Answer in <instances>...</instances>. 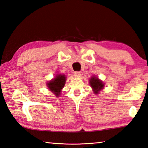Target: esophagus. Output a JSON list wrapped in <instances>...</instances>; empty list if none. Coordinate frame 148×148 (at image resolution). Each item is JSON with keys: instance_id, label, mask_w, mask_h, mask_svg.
Segmentation results:
<instances>
[{"instance_id": "esophagus-1", "label": "esophagus", "mask_w": 148, "mask_h": 148, "mask_svg": "<svg viewBox=\"0 0 148 148\" xmlns=\"http://www.w3.org/2000/svg\"><path fill=\"white\" fill-rule=\"evenodd\" d=\"M74 75L75 77H80V76H81V73H80V71H75L74 73Z\"/></svg>"}]
</instances>
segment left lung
Wrapping results in <instances>:
<instances>
[{
    "label": "left lung",
    "mask_w": 148,
    "mask_h": 148,
    "mask_svg": "<svg viewBox=\"0 0 148 148\" xmlns=\"http://www.w3.org/2000/svg\"><path fill=\"white\" fill-rule=\"evenodd\" d=\"M90 86L93 89L95 94H98L104 87V83L96 77H92L90 79Z\"/></svg>",
    "instance_id": "8db88e82"
}]
</instances>
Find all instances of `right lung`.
<instances>
[{
    "label": "right lung",
    "mask_w": 148,
    "mask_h": 148,
    "mask_svg": "<svg viewBox=\"0 0 148 148\" xmlns=\"http://www.w3.org/2000/svg\"><path fill=\"white\" fill-rule=\"evenodd\" d=\"M66 77L64 75L57 74L55 78L47 83V86L50 91L53 93L55 96L58 97L60 95V92L65 85Z\"/></svg>",
    "instance_id": "right-lung-1"
}]
</instances>
